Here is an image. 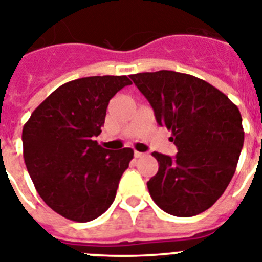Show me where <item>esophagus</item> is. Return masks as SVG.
<instances>
[{
	"label": "esophagus",
	"mask_w": 262,
	"mask_h": 262,
	"mask_svg": "<svg viewBox=\"0 0 262 262\" xmlns=\"http://www.w3.org/2000/svg\"><path fill=\"white\" fill-rule=\"evenodd\" d=\"M134 155H135L136 159H139V157H143V156H144L145 154H143V152H138V151H135V154H134Z\"/></svg>",
	"instance_id": "esophagus-1"
}]
</instances>
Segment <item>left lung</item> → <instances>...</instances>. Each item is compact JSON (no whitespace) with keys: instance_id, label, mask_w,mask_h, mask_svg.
<instances>
[{"instance_id":"obj_1","label":"left lung","mask_w":262,"mask_h":262,"mask_svg":"<svg viewBox=\"0 0 262 262\" xmlns=\"http://www.w3.org/2000/svg\"><path fill=\"white\" fill-rule=\"evenodd\" d=\"M151 103L157 123L172 131L176 157L154 152L159 172L147 182L163 211L189 217L210 209L235 174L244 144L242 114L209 82L173 71L129 76Z\"/></svg>"}]
</instances>
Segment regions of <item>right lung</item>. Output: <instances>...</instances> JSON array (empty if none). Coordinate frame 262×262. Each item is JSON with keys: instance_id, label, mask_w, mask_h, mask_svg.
Here are the masks:
<instances>
[{"instance_id": "right-lung-1", "label": "right lung", "mask_w": 262, "mask_h": 262, "mask_svg": "<svg viewBox=\"0 0 262 262\" xmlns=\"http://www.w3.org/2000/svg\"><path fill=\"white\" fill-rule=\"evenodd\" d=\"M131 85L127 76H92L57 88L23 126V159L40 198L69 221L85 223L114 202L131 148L111 151L96 136L108 101Z\"/></svg>"}]
</instances>
